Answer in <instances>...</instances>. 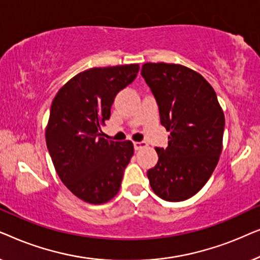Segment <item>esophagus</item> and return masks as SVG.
Returning a JSON list of instances; mask_svg holds the SVG:
<instances>
[{
  "label": "esophagus",
  "mask_w": 260,
  "mask_h": 260,
  "mask_svg": "<svg viewBox=\"0 0 260 260\" xmlns=\"http://www.w3.org/2000/svg\"><path fill=\"white\" fill-rule=\"evenodd\" d=\"M147 147H148V144L144 143V142H135L134 143V148L136 151L141 150V149H143V148H147Z\"/></svg>",
  "instance_id": "1"
}]
</instances>
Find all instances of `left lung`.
I'll use <instances>...</instances> for the list:
<instances>
[{
	"label": "left lung",
	"mask_w": 260,
	"mask_h": 260,
	"mask_svg": "<svg viewBox=\"0 0 260 260\" xmlns=\"http://www.w3.org/2000/svg\"><path fill=\"white\" fill-rule=\"evenodd\" d=\"M141 74L157 103L161 124L170 131L168 147L156 148L158 162L148 170L149 183L163 200H187L218 165L225 116L208 81L186 66L147 62Z\"/></svg>",
	"instance_id": "8db88e82"
}]
</instances>
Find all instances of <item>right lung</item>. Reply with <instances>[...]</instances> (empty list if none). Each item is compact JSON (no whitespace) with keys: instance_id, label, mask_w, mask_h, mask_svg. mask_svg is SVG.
Returning <instances> with one entry per match:
<instances>
[{"instance_id":"right-lung-1","label":"right lung","mask_w":260,"mask_h":260,"mask_svg":"<svg viewBox=\"0 0 260 260\" xmlns=\"http://www.w3.org/2000/svg\"><path fill=\"white\" fill-rule=\"evenodd\" d=\"M138 63L94 67L73 77L53 99L46 144L62 183L80 200L101 205L118 193L134 155L130 141L103 137L117 93L137 77Z\"/></svg>"}]
</instances>
